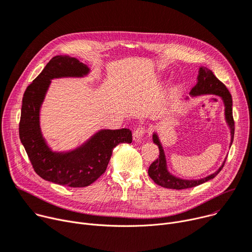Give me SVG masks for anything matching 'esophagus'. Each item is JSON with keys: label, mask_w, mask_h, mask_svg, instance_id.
Listing matches in <instances>:
<instances>
[{"label": "esophagus", "mask_w": 252, "mask_h": 252, "mask_svg": "<svg viewBox=\"0 0 252 252\" xmlns=\"http://www.w3.org/2000/svg\"><path fill=\"white\" fill-rule=\"evenodd\" d=\"M145 132H146V129L145 127H139L137 128L135 131H133L132 133V139H133V142L135 143H140L144 136H145Z\"/></svg>", "instance_id": "obj_1"}]
</instances>
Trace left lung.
Wrapping results in <instances>:
<instances>
[{"label": "left lung", "instance_id": "8db88e82", "mask_svg": "<svg viewBox=\"0 0 252 252\" xmlns=\"http://www.w3.org/2000/svg\"><path fill=\"white\" fill-rule=\"evenodd\" d=\"M202 95H217L219 96L224 103V115H225V122L230 129V146L233 143L234 139V121H233V113H232V97L229 90L226 88L224 84L218 79L211 70H209L206 66H200L198 69V75L196 78V84L191 88L189 92V96L197 97ZM189 96L186 100H189ZM153 142L159 148V158L155 160L149 167V176L154 180L155 183L158 186L165 188V189H186L194 188L199 184L205 183L211 179H213L218 173L221 171L227 156L225 157L222 165L219 167V169L215 171L214 173L199 178V179H184L173 175L169 169L168 165H167V158L163 145L160 141L158 131L155 130L153 132Z\"/></svg>", "mask_w": 252, "mask_h": 252}]
</instances>
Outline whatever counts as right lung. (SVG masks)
I'll list each match as a JSON object with an SVG mask.
<instances>
[{
  "label": "right lung",
  "instance_id": "right-lung-1",
  "mask_svg": "<svg viewBox=\"0 0 252 252\" xmlns=\"http://www.w3.org/2000/svg\"><path fill=\"white\" fill-rule=\"evenodd\" d=\"M91 73L87 64L69 56H56L27 87L21 108L19 136L35 172L44 180L70 188H85L101 176L112 150L121 143H131L128 128H101L79 146L55 151L44 139L40 110L54 79L84 78Z\"/></svg>",
  "mask_w": 252,
  "mask_h": 252
}]
</instances>
